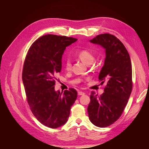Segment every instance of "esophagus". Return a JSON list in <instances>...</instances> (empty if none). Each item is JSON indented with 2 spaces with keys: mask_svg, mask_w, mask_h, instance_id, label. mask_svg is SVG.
<instances>
[{
  "mask_svg": "<svg viewBox=\"0 0 149 149\" xmlns=\"http://www.w3.org/2000/svg\"><path fill=\"white\" fill-rule=\"evenodd\" d=\"M85 93L84 92H83V91H79L78 92V95H84Z\"/></svg>",
  "mask_w": 149,
  "mask_h": 149,
  "instance_id": "esophagus-1",
  "label": "esophagus"
}]
</instances>
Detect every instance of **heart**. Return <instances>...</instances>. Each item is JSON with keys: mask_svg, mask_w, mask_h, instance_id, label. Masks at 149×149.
I'll use <instances>...</instances> for the list:
<instances>
[{"mask_svg": "<svg viewBox=\"0 0 149 149\" xmlns=\"http://www.w3.org/2000/svg\"><path fill=\"white\" fill-rule=\"evenodd\" d=\"M77 58L79 59L82 62H83L86 65H91V63L95 59L93 54L90 50L86 49H82L77 53ZM64 66L66 70L69 71L72 69V63L69 59H66L64 63Z\"/></svg>", "mask_w": 149, "mask_h": 149, "instance_id": "heart-1", "label": "heart"}]
</instances>
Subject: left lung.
I'll use <instances>...</instances> for the list:
<instances>
[{
    "label": "left lung",
    "instance_id": "obj_1",
    "mask_svg": "<svg viewBox=\"0 0 149 149\" xmlns=\"http://www.w3.org/2000/svg\"><path fill=\"white\" fill-rule=\"evenodd\" d=\"M90 42L106 50L99 80L102 83L106 81L107 85L100 96L91 91L88 113L93 124L106 127L120 118L127 104L132 88L131 61L125 46L112 34H99Z\"/></svg>",
    "mask_w": 149,
    "mask_h": 149
}]
</instances>
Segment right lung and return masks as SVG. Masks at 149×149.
Returning a JSON list of instances; mask_svg holds the SVG:
<instances>
[{
  "label": "right lung",
  "instance_id": "add662e5",
  "mask_svg": "<svg viewBox=\"0 0 149 149\" xmlns=\"http://www.w3.org/2000/svg\"><path fill=\"white\" fill-rule=\"evenodd\" d=\"M77 40L55 34L42 36L31 45L25 59L22 81L27 101L36 118L50 128L61 127L67 122L77 99L74 88L63 93L54 90L64 50Z\"/></svg>",
  "mask_w": 149,
  "mask_h": 149
}]
</instances>
